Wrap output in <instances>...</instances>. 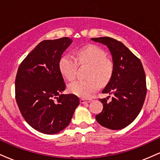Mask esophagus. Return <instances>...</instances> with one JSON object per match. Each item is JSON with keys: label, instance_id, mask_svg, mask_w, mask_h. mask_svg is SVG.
Wrapping results in <instances>:
<instances>
[{"label": "esophagus", "instance_id": "34e87169", "mask_svg": "<svg viewBox=\"0 0 160 160\" xmlns=\"http://www.w3.org/2000/svg\"><path fill=\"white\" fill-rule=\"evenodd\" d=\"M90 101H88V100H86V99L84 98H80V102L81 104H85V103H88V102H89Z\"/></svg>", "mask_w": 160, "mask_h": 160}]
</instances>
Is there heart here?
<instances>
[{"label": "heart", "instance_id": "b5f03b06", "mask_svg": "<svg viewBox=\"0 0 160 160\" xmlns=\"http://www.w3.org/2000/svg\"><path fill=\"white\" fill-rule=\"evenodd\" d=\"M79 64L91 66L88 80H77L69 84L68 89L72 94L81 98H89L97 91L102 84L107 83L113 74V64L107 59V54L95 45H87L77 52V58L66 53L59 61L61 73L69 80L76 78Z\"/></svg>", "mask_w": 160, "mask_h": 160}]
</instances>
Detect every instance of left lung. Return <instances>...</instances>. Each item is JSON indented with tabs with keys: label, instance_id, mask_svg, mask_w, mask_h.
I'll list each match as a JSON object with an SVG mask.
<instances>
[{
	"label": "left lung",
	"instance_id": "left-lung-1",
	"mask_svg": "<svg viewBox=\"0 0 160 160\" xmlns=\"http://www.w3.org/2000/svg\"><path fill=\"white\" fill-rule=\"evenodd\" d=\"M106 45L113 59V74L102 93L112 95L100 98L103 110L95 116L101 126L118 130L135 120L144 104L147 94L146 76L142 64L123 43L109 37L92 38Z\"/></svg>",
	"mask_w": 160,
	"mask_h": 160
}]
</instances>
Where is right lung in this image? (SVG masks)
Returning a JSON list of instances; mask_svg holds the SVG:
<instances>
[{
    "label": "right lung",
    "mask_w": 160,
    "mask_h": 160,
    "mask_svg": "<svg viewBox=\"0 0 160 160\" xmlns=\"http://www.w3.org/2000/svg\"><path fill=\"white\" fill-rule=\"evenodd\" d=\"M69 38L45 40L25 57L15 80L16 103L25 120L40 132L56 134L68 126L80 99L61 93L65 83L59 69Z\"/></svg>",
    "instance_id": "right-lung-1"
}]
</instances>
